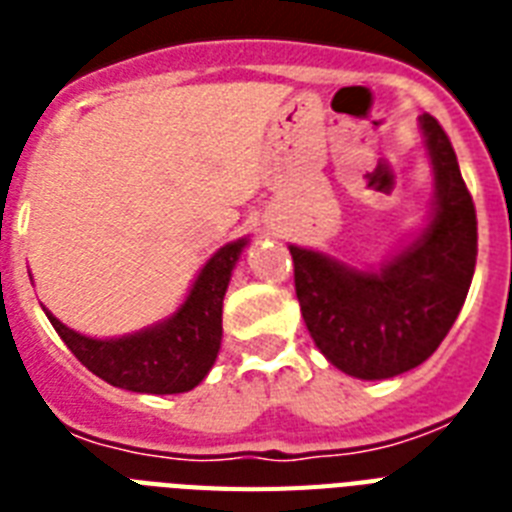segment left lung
Masks as SVG:
<instances>
[{
  "label": "left lung",
  "mask_w": 512,
  "mask_h": 512,
  "mask_svg": "<svg viewBox=\"0 0 512 512\" xmlns=\"http://www.w3.org/2000/svg\"><path fill=\"white\" fill-rule=\"evenodd\" d=\"M420 127L436 175V207L412 247L380 271L289 247L305 327L329 364L358 380L396 377L433 356L476 271V207L457 154L433 116H420Z\"/></svg>",
  "instance_id": "obj_1"
}]
</instances>
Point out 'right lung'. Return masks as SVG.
<instances>
[{
  "mask_svg": "<svg viewBox=\"0 0 512 512\" xmlns=\"http://www.w3.org/2000/svg\"><path fill=\"white\" fill-rule=\"evenodd\" d=\"M244 244L247 239L217 249L175 316L143 332L95 340L60 324L50 311L47 319L68 350L100 380L132 393H185L196 388L215 364L223 340V297Z\"/></svg>",
  "mask_w": 512,
  "mask_h": 512,
  "instance_id": "add662e5",
  "label": "right lung"
}]
</instances>
